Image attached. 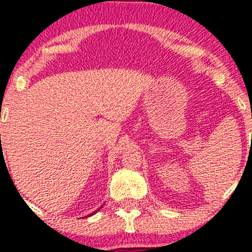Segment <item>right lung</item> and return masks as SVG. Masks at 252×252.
<instances>
[{"label": "right lung", "instance_id": "add662e5", "mask_svg": "<svg viewBox=\"0 0 252 252\" xmlns=\"http://www.w3.org/2000/svg\"><path fill=\"white\" fill-rule=\"evenodd\" d=\"M100 208H101V207H100ZM100 208H99V210H100ZM99 210H98V211H99ZM95 212H96V211H95ZM95 212H94V214H95ZM90 215H93V214H90ZM90 215H89V216H90Z\"/></svg>", "mask_w": 252, "mask_h": 252}]
</instances>
